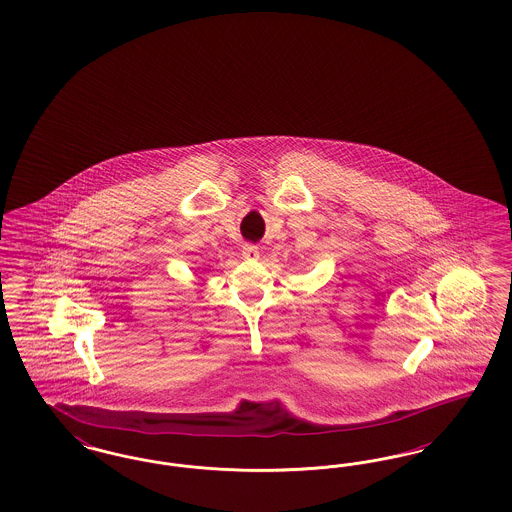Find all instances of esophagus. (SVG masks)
I'll use <instances>...</instances> for the list:
<instances>
[{
  "mask_svg": "<svg viewBox=\"0 0 512 512\" xmlns=\"http://www.w3.org/2000/svg\"><path fill=\"white\" fill-rule=\"evenodd\" d=\"M242 255H244V259H246V261H257L261 253H259V247L244 246V249H242Z\"/></svg>",
  "mask_w": 512,
  "mask_h": 512,
  "instance_id": "1",
  "label": "esophagus"
}]
</instances>
